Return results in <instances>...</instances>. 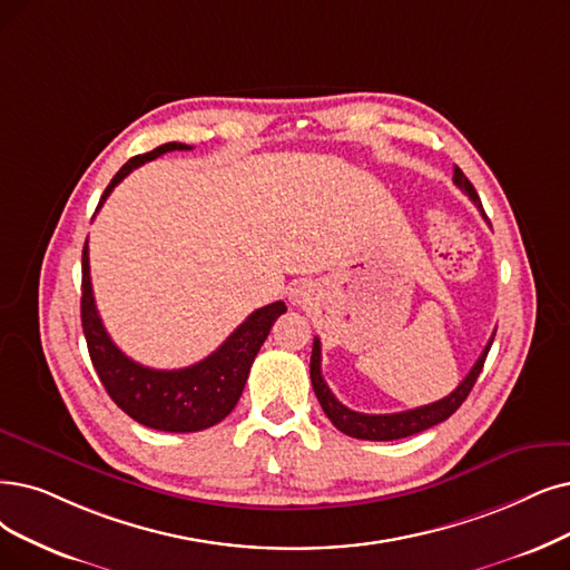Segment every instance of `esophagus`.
I'll return each mask as SVG.
<instances>
[{
	"instance_id": "esophagus-1",
	"label": "esophagus",
	"mask_w": 570,
	"mask_h": 570,
	"mask_svg": "<svg viewBox=\"0 0 570 570\" xmlns=\"http://www.w3.org/2000/svg\"><path fill=\"white\" fill-rule=\"evenodd\" d=\"M304 297H306V294H304L302 289H294V292H292V302H297V304H302V299H304Z\"/></svg>"
}]
</instances>
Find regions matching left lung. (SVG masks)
I'll return each mask as SVG.
<instances>
[{"label": "left lung", "mask_w": 570, "mask_h": 570, "mask_svg": "<svg viewBox=\"0 0 570 570\" xmlns=\"http://www.w3.org/2000/svg\"><path fill=\"white\" fill-rule=\"evenodd\" d=\"M453 185H456L461 191H465L476 208H480L482 217L487 219V213L482 208V200L476 196L472 181L463 175V170L456 166L453 168ZM493 344V336L489 338V344L484 348V353L480 355V360L474 362V367L470 370V374L459 383V389L453 391L451 395L425 404V406H416V409H409V412H397V414H360L353 412V409L341 404L332 391L330 385L323 379L321 372V338L313 341V353H311V383H313V391L317 402H321L323 412L327 414V419L334 423L336 430L346 432L348 438L355 440H374V442H391V440H402L409 435H416V432H423L432 425H438L442 421H446L456 409L465 402V397L470 395L472 385L480 376L482 367H484V360L491 351Z\"/></svg>", "instance_id": "1"}]
</instances>
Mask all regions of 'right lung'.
Wrapping results in <instances>:
<instances>
[{"instance_id": "1", "label": "right lung", "mask_w": 570, "mask_h": 570, "mask_svg": "<svg viewBox=\"0 0 570 570\" xmlns=\"http://www.w3.org/2000/svg\"><path fill=\"white\" fill-rule=\"evenodd\" d=\"M191 149L181 142H168L147 154L132 156L130 161L111 177L109 187L100 196L98 208L111 194L119 181L130 175L135 168L154 161L156 156L166 151ZM287 311L283 302H273L264 308H257L247 321L234 330V334L224 344L185 370H151L142 367L140 362L124 355L117 344L109 338L94 299L90 287V266H88V243L81 255V325L88 344L90 360L105 385L109 397L119 409L147 428L164 432H198L234 412L236 402L243 395L249 367L266 341L273 323Z\"/></svg>"}]
</instances>
